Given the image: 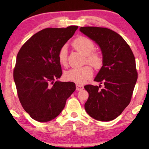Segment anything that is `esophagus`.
<instances>
[{
  "mask_svg": "<svg viewBox=\"0 0 149 149\" xmlns=\"http://www.w3.org/2000/svg\"><path fill=\"white\" fill-rule=\"evenodd\" d=\"M84 89V87L81 85L76 84V90L77 91H81Z\"/></svg>",
  "mask_w": 149,
  "mask_h": 149,
  "instance_id": "esophagus-1",
  "label": "esophagus"
}]
</instances>
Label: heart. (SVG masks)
<instances>
[{
  "label": "heart",
  "instance_id": "obj_1",
  "mask_svg": "<svg viewBox=\"0 0 149 149\" xmlns=\"http://www.w3.org/2000/svg\"><path fill=\"white\" fill-rule=\"evenodd\" d=\"M73 47L77 51L85 56V62H87L95 69H99L103 64L102 55L99 52L94 51L95 45L91 40L85 37H79L72 43ZM58 60L60 64L65 67L68 65V48L62 46L58 53ZM93 71L89 65H85L79 68H74L65 72L64 78L66 81L77 84H83L92 77Z\"/></svg>",
  "mask_w": 149,
  "mask_h": 149
}]
</instances>
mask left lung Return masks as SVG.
<instances>
[{"label": "left lung", "instance_id": "obj_1", "mask_svg": "<svg viewBox=\"0 0 149 149\" xmlns=\"http://www.w3.org/2000/svg\"><path fill=\"white\" fill-rule=\"evenodd\" d=\"M80 31L95 41L102 50L103 65L95 81L99 86L84 87L89 93L85 104L88 114L103 122L114 120L130 103L137 79L135 59L122 36L106 27H81Z\"/></svg>", "mask_w": 149, "mask_h": 149}]
</instances>
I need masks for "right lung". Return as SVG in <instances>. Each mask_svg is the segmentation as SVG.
Listing matches in <instances>:
<instances>
[{"instance_id":"add662e5","label":"right lung","mask_w":149,"mask_h":149,"mask_svg":"<svg viewBox=\"0 0 149 149\" xmlns=\"http://www.w3.org/2000/svg\"><path fill=\"white\" fill-rule=\"evenodd\" d=\"M77 28L42 29L27 40L17 54L14 79L17 96L25 111L37 122L57 117L75 90L74 83L56 79L62 74L58 53Z\"/></svg>"}]
</instances>
